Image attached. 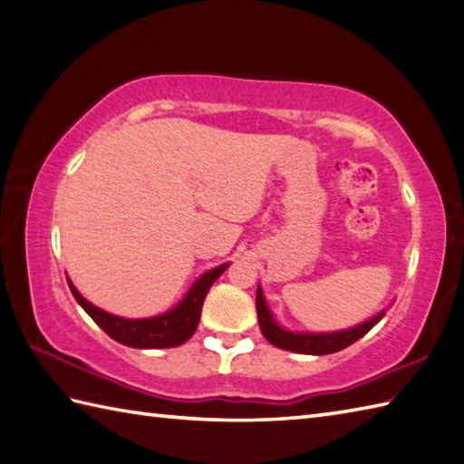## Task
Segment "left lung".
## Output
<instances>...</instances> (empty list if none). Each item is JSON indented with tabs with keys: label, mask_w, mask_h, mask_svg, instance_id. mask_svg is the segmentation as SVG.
<instances>
[{
	"label": "left lung",
	"mask_w": 464,
	"mask_h": 464,
	"mask_svg": "<svg viewBox=\"0 0 464 464\" xmlns=\"http://www.w3.org/2000/svg\"><path fill=\"white\" fill-rule=\"evenodd\" d=\"M255 303H257V317H259V327H261L263 337L271 344H275V347H279L283 351L299 353V354H331V353L347 349L349 344L364 337V334H367L374 324L384 317V313H387V309H382L377 314H372L371 319L354 324V327H349V329L313 333V331H291L287 327H283V324L275 319L273 311L269 309L261 285H257V301Z\"/></svg>",
	"instance_id": "8db88e82"
}]
</instances>
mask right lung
Wrapping results in <instances>:
<instances>
[{
	"instance_id": "obj_1",
	"label": "right lung",
	"mask_w": 464,
	"mask_h": 464,
	"mask_svg": "<svg viewBox=\"0 0 464 464\" xmlns=\"http://www.w3.org/2000/svg\"><path fill=\"white\" fill-rule=\"evenodd\" d=\"M227 267H229V263L217 265V267L205 271L195 279L189 291L183 295V299L177 303L175 307L143 319H127L95 307L92 301H87L83 295L77 291V287L69 277L67 283L75 301L82 304V309L90 314V317L100 324L113 341L133 349H169L179 347V344L193 337L197 324H199L201 319V307L207 293H209L211 285L221 277V273Z\"/></svg>"
}]
</instances>
